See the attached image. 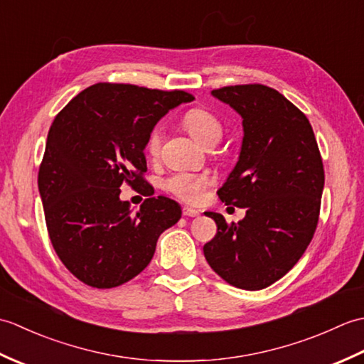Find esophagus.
<instances>
[{
  "instance_id": "34e87169",
  "label": "esophagus",
  "mask_w": 364,
  "mask_h": 364,
  "mask_svg": "<svg viewBox=\"0 0 364 364\" xmlns=\"http://www.w3.org/2000/svg\"><path fill=\"white\" fill-rule=\"evenodd\" d=\"M183 215H186V218H197V215H200V211L198 210H194V208H183Z\"/></svg>"
}]
</instances>
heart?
<instances>
[{"label": "heart", "mask_w": 364, "mask_h": 364, "mask_svg": "<svg viewBox=\"0 0 364 364\" xmlns=\"http://www.w3.org/2000/svg\"><path fill=\"white\" fill-rule=\"evenodd\" d=\"M183 125L192 137H196L202 145L218 144L223 136V125L218 115L203 107H194L183 115ZM146 153L150 156H156L161 149V131L159 128L151 129L146 137L145 144ZM213 176L208 173H194V172H178L167 178L164 188L178 197L183 202L197 203L203 197L206 188L213 184Z\"/></svg>", "instance_id": "1"}]
</instances>
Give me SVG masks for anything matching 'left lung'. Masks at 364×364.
Returning <instances> with one entry per match:
<instances>
[{
	"mask_svg": "<svg viewBox=\"0 0 364 364\" xmlns=\"http://www.w3.org/2000/svg\"><path fill=\"white\" fill-rule=\"evenodd\" d=\"M242 117L244 137L235 168L218 191L222 202L245 208L228 223L206 213L218 235L203 247L208 264L247 291L267 288L294 267L319 220L323 166L306 115L262 84L211 92Z\"/></svg>",
	"mask_w": 364,
	"mask_h": 364,
	"instance_id": "left-lung-1",
	"label": "left lung"
}]
</instances>
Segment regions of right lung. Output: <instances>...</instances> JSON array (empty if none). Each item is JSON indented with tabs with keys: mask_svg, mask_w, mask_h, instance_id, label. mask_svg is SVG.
Instances as JSON below:
<instances>
[{
	"mask_svg": "<svg viewBox=\"0 0 364 364\" xmlns=\"http://www.w3.org/2000/svg\"><path fill=\"white\" fill-rule=\"evenodd\" d=\"M194 100L183 90L100 82L60 111L46 137L38 192L58 257L92 288L129 282L149 266L158 237L181 208L150 197L133 214L120 186H144L145 144L164 115Z\"/></svg>",
	"mask_w": 364,
	"mask_h": 364,
	"instance_id": "1",
	"label": "right lung"
}]
</instances>
